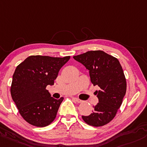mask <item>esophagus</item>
<instances>
[{
	"label": "esophagus",
	"instance_id": "1",
	"mask_svg": "<svg viewBox=\"0 0 147 147\" xmlns=\"http://www.w3.org/2000/svg\"><path fill=\"white\" fill-rule=\"evenodd\" d=\"M75 100L78 102V103H82V102H83L82 100L80 99V98H75Z\"/></svg>",
	"mask_w": 147,
	"mask_h": 147
}]
</instances>
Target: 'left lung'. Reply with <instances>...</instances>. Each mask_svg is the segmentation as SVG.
Wrapping results in <instances>:
<instances>
[{
	"mask_svg": "<svg viewBox=\"0 0 147 147\" xmlns=\"http://www.w3.org/2000/svg\"><path fill=\"white\" fill-rule=\"evenodd\" d=\"M89 71L94 86L100 88L96 91L98 103L93 106L94 111L82 119L88 125L100 127L111 122L123 103L126 93L125 77L117 58L103 51H90L73 56Z\"/></svg>",
	"mask_w": 147,
	"mask_h": 147,
	"instance_id": "1",
	"label": "left lung"
}]
</instances>
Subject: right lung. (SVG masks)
<instances>
[{"label": "right lung", "mask_w": 147, "mask_h": 147, "mask_svg": "<svg viewBox=\"0 0 147 147\" xmlns=\"http://www.w3.org/2000/svg\"><path fill=\"white\" fill-rule=\"evenodd\" d=\"M69 58L31 55L16 67L10 93L22 117L29 124L45 127L55 118L63 98H53L46 88L53 85L60 69Z\"/></svg>", "instance_id": "add662e5"}]
</instances>
